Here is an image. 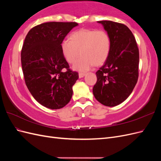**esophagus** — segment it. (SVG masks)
<instances>
[{
    "label": "esophagus",
    "instance_id": "obj_1",
    "mask_svg": "<svg viewBox=\"0 0 161 161\" xmlns=\"http://www.w3.org/2000/svg\"><path fill=\"white\" fill-rule=\"evenodd\" d=\"M85 76V73H82V72H80L79 74V76L80 79H81V78H82V77H84Z\"/></svg>",
    "mask_w": 161,
    "mask_h": 161
}]
</instances>
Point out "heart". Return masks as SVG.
I'll return each mask as SVG.
<instances>
[{"label":"heart","mask_w":161,"mask_h":161,"mask_svg":"<svg viewBox=\"0 0 161 161\" xmlns=\"http://www.w3.org/2000/svg\"><path fill=\"white\" fill-rule=\"evenodd\" d=\"M60 48L63 56L69 64L75 63L80 53L82 56L73 68L77 70L86 71L94 64H103L108 59L111 39L103 30L82 29L73 32L70 40H63Z\"/></svg>","instance_id":"obj_1"}]
</instances>
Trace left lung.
<instances>
[{"label": "left lung", "mask_w": 161, "mask_h": 161, "mask_svg": "<svg viewBox=\"0 0 161 161\" xmlns=\"http://www.w3.org/2000/svg\"><path fill=\"white\" fill-rule=\"evenodd\" d=\"M111 39V50L103 66L96 72L92 89L95 99L108 107L124 102L131 93L138 78L139 50L134 35L124 24L97 21Z\"/></svg>", "instance_id": "left-lung-1"}]
</instances>
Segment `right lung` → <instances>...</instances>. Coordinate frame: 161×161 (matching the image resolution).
<instances>
[{
  "label": "right lung",
  "instance_id": "add662e5",
  "mask_svg": "<svg viewBox=\"0 0 161 161\" xmlns=\"http://www.w3.org/2000/svg\"><path fill=\"white\" fill-rule=\"evenodd\" d=\"M77 25L75 22L42 23L33 27L24 41L21 58L25 84L33 98L47 108H64L72 98L79 74L69 69L60 45Z\"/></svg>",
  "mask_w": 161,
  "mask_h": 161
}]
</instances>
